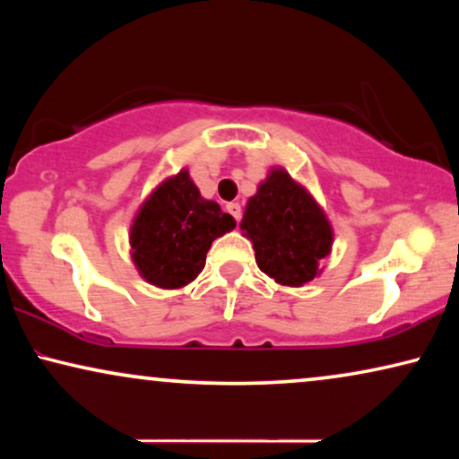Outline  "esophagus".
<instances>
[{"label": "esophagus", "instance_id": "esophagus-1", "mask_svg": "<svg viewBox=\"0 0 459 459\" xmlns=\"http://www.w3.org/2000/svg\"><path fill=\"white\" fill-rule=\"evenodd\" d=\"M225 209H228V212H230L231 217L236 219V221H240V219H242V206H240V204H238V203H230L228 206H225Z\"/></svg>", "mask_w": 459, "mask_h": 459}]
</instances>
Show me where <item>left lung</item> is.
<instances>
[{"label": "left lung", "mask_w": 459, "mask_h": 459, "mask_svg": "<svg viewBox=\"0 0 459 459\" xmlns=\"http://www.w3.org/2000/svg\"><path fill=\"white\" fill-rule=\"evenodd\" d=\"M240 228L261 272L284 286L311 281L332 248L324 211L284 169H273L248 200Z\"/></svg>", "instance_id": "left-lung-1"}]
</instances>
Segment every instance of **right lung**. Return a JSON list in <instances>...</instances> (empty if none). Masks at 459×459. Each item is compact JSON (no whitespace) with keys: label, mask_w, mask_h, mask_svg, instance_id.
Returning a JSON list of instances; mask_svg holds the SVG:
<instances>
[{"label":"right lung","mask_w":459,"mask_h":459,"mask_svg":"<svg viewBox=\"0 0 459 459\" xmlns=\"http://www.w3.org/2000/svg\"><path fill=\"white\" fill-rule=\"evenodd\" d=\"M234 228L236 219L179 171L142 204L131 225V256L150 284L181 288L203 272L212 240Z\"/></svg>","instance_id":"obj_1"}]
</instances>
